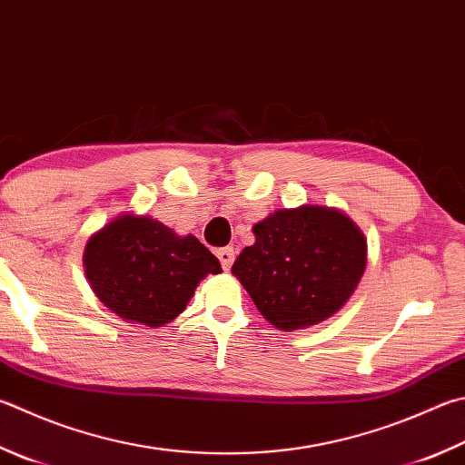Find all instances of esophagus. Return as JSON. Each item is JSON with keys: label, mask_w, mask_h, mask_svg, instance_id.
I'll return each mask as SVG.
<instances>
[{"label": "esophagus", "mask_w": 465, "mask_h": 465, "mask_svg": "<svg viewBox=\"0 0 465 465\" xmlns=\"http://www.w3.org/2000/svg\"><path fill=\"white\" fill-rule=\"evenodd\" d=\"M215 256H217L219 264H222V268H223V270H230V268H232V264H233L235 252H233V248H232V246H227V248H219V250H215Z\"/></svg>", "instance_id": "34e87169"}]
</instances>
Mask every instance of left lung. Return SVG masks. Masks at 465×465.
<instances>
[{
    "label": "left lung",
    "mask_w": 465,
    "mask_h": 465,
    "mask_svg": "<svg viewBox=\"0 0 465 465\" xmlns=\"http://www.w3.org/2000/svg\"><path fill=\"white\" fill-rule=\"evenodd\" d=\"M254 246L242 250L232 272L282 331L331 317L364 274V233L337 209H278L254 225Z\"/></svg>",
    "instance_id": "8db88e82"
}]
</instances>
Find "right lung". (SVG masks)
<instances>
[{"label": "right lung", "instance_id": "add662e5", "mask_svg": "<svg viewBox=\"0 0 465 465\" xmlns=\"http://www.w3.org/2000/svg\"><path fill=\"white\" fill-rule=\"evenodd\" d=\"M93 292L124 319L160 327L179 317L201 278L219 274L217 258L195 235L173 233L150 217L122 215L87 242Z\"/></svg>", "mask_w": 465, "mask_h": 465}]
</instances>
